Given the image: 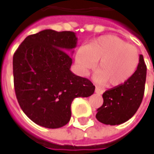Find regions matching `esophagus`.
<instances>
[{
  "label": "esophagus",
  "mask_w": 154,
  "mask_h": 154,
  "mask_svg": "<svg viewBox=\"0 0 154 154\" xmlns=\"http://www.w3.org/2000/svg\"><path fill=\"white\" fill-rule=\"evenodd\" d=\"M95 92L97 94H99V95H102L104 92V91L102 89H100L99 87H96V89H95Z\"/></svg>",
  "instance_id": "1"
}]
</instances>
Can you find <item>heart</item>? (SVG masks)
Wrapping results in <instances>:
<instances>
[{"label": "heart", "instance_id": "1", "mask_svg": "<svg viewBox=\"0 0 154 154\" xmlns=\"http://www.w3.org/2000/svg\"><path fill=\"white\" fill-rule=\"evenodd\" d=\"M75 61L81 73L86 75L97 62L95 81L110 87H119L132 77L139 66L137 48L115 35H104L77 50Z\"/></svg>", "mask_w": 154, "mask_h": 154}]
</instances>
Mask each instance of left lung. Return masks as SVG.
I'll list each match as a JSON object with an SVG mask.
<instances>
[{"instance_id": "8db88e82", "label": "left lung", "mask_w": 154, "mask_h": 154, "mask_svg": "<svg viewBox=\"0 0 154 154\" xmlns=\"http://www.w3.org/2000/svg\"><path fill=\"white\" fill-rule=\"evenodd\" d=\"M147 67L142 54L139 66L127 82L105 91L103 105L97 109L96 118L105 125H116L126 122L138 110L145 88Z\"/></svg>"}]
</instances>
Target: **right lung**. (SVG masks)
Masks as SVG:
<instances>
[{"mask_svg": "<svg viewBox=\"0 0 154 154\" xmlns=\"http://www.w3.org/2000/svg\"><path fill=\"white\" fill-rule=\"evenodd\" d=\"M77 42L74 32L45 29L26 37L14 54L16 98L24 113L38 125L57 129L67 125L74 98L95 91L90 80L70 71L72 59L66 51L72 50Z\"/></svg>", "mask_w": 154, "mask_h": 154, "instance_id": "obj_1", "label": "right lung"}]
</instances>
